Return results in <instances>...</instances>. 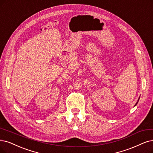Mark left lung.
Masks as SVG:
<instances>
[{
  "mask_svg": "<svg viewBox=\"0 0 153 153\" xmlns=\"http://www.w3.org/2000/svg\"><path fill=\"white\" fill-rule=\"evenodd\" d=\"M137 103H136V104H137Z\"/></svg>",
  "mask_w": 153,
  "mask_h": 153,
  "instance_id": "8db88e82",
  "label": "left lung"
}]
</instances>
